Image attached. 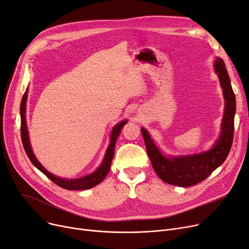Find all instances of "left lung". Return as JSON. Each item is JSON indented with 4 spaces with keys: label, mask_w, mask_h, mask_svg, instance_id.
Wrapping results in <instances>:
<instances>
[{
    "label": "left lung",
    "mask_w": 249,
    "mask_h": 249,
    "mask_svg": "<svg viewBox=\"0 0 249 249\" xmlns=\"http://www.w3.org/2000/svg\"><path fill=\"white\" fill-rule=\"evenodd\" d=\"M214 67L219 76L221 87L223 89L225 111L220 137L212 149L190 156L165 158L156 147L146 130L141 128L152 167L159 178L169 185L186 188L199 184L225 161L230 152L234 135L236 102L223 59L217 58Z\"/></svg>",
    "instance_id": "left-lung-1"
}]
</instances>
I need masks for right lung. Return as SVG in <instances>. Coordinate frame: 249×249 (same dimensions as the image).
<instances>
[{"mask_svg": "<svg viewBox=\"0 0 249 249\" xmlns=\"http://www.w3.org/2000/svg\"><path fill=\"white\" fill-rule=\"evenodd\" d=\"M26 100H27V90L25 91V94L23 95L22 101H21V106H20V113H21V139H22V143H23V147L25 149L26 154L28 155L29 160H31V162L40 171L41 173H43L48 178H50L52 181L56 184L58 187L65 189V190H88L93 188L95 186H97L100 182H102L104 180V178H106V176L108 175L110 167H111V163L114 158V150H115V145H116V141L118 136L120 135L121 130L123 128V126L127 123V121H122L120 123H118L114 128L113 131L111 134V142L110 145L107 149L106 155H105L104 160L102 162V164L100 165V167L97 169V171L89 175L87 177L81 178H75V179H68V178H57L53 175H51L49 172H47L46 169L41 165V163L37 160V159L35 158V155L32 151L31 145H30V141H29V137H28V130H27V125H26Z\"/></svg>", "mask_w": 249, "mask_h": 249, "instance_id": "add662e5", "label": "right lung"}]
</instances>
